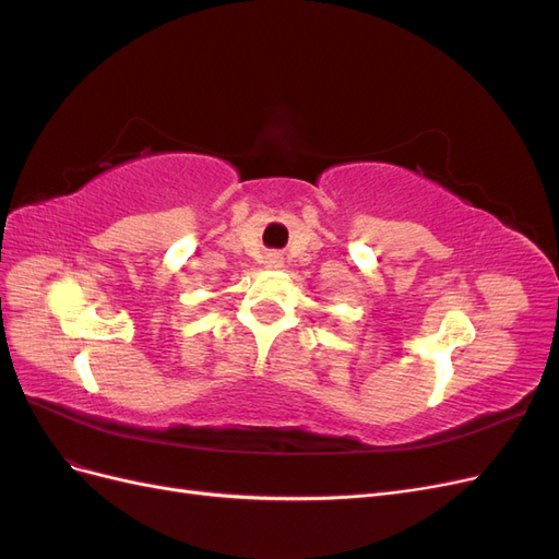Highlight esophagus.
I'll return each mask as SVG.
<instances>
[{
	"label": "esophagus",
	"mask_w": 559,
	"mask_h": 559,
	"mask_svg": "<svg viewBox=\"0 0 559 559\" xmlns=\"http://www.w3.org/2000/svg\"><path fill=\"white\" fill-rule=\"evenodd\" d=\"M273 263H275V261H273Z\"/></svg>",
	"instance_id": "34e87169"
}]
</instances>
